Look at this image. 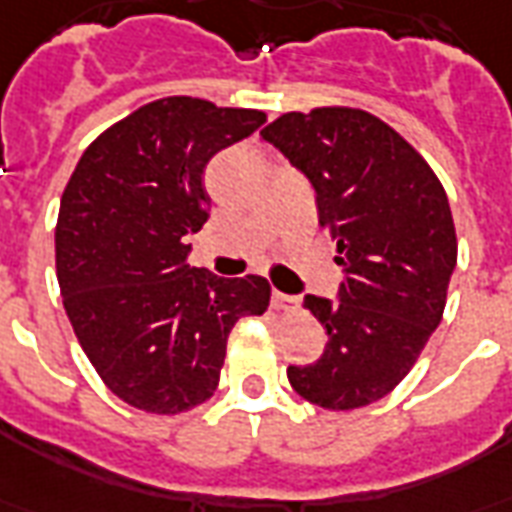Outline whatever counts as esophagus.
I'll list each match as a JSON object with an SVG mask.
<instances>
[{"instance_id":"obj_1","label":"esophagus","mask_w":512,"mask_h":512,"mask_svg":"<svg viewBox=\"0 0 512 512\" xmlns=\"http://www.w3.org/2000/svg\"><path fill=\"white\" fill-rule=\"evenodd\" d=\"M271 304L276 306V309H282V312H293V309H298V295H287V293H279V290H274L271 293Z\"/></svg>"}]
</instances>
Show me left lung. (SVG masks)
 <instances>
[{
	"label": "left lung",
	"mask_w": 512,
	"mask_h": 512,
	"mask_svg": "<svg viewBox=\"0 0 512 512\" xmlns=\"http://www.w3.org/2000/svg\"><path fill=\"white\" fill-rule=\"evenodd\" d=\"M314 189L336 241V298L306 295L328 344L287 380L323 410H358L399 385L437 331L456 227L445 189L399 132L355 108L285 113L260 132Z\"/></svg>",
	"instance_id": "8db88e82"
}]
</instances>
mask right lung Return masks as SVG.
Segmentation results:
<instances>
[{"label":"right lung","mask_w":512,"mask_h":512,"mask_svg":"<svg viewBox=\"0 0 512 512\" xmlns=\"http://www.w3.org/2000/svg\"><path fill=\"white\" fill-rule=\"evenodd\" d=\"M260 124L263 111L165 97L102 132L67 181L56 222L64 309L102 382L138 410L176 415L211 399L233 325L268 309L263 276L192 268L187 244L211 208L208 160Z\"/></svg>","instance_id":"right-lung-1"}]
</instances>
